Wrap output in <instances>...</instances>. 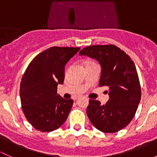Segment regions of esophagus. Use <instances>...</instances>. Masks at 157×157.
<instances>
[{
  "mask_svg": "<svg viewBox=\"0 0 157 157\" xmlns=\"http://www.w3.org/2000/svg\"><path fill=\"white\" fill-rule=\"evenodd\" d=\"M79 99V96H76V97L74 98V100H76V99Z\"/></svg>",
  "mask_w": 157,
  "mask_h": 157,
  "instance_id": "esophagus-1",
  "label": "esophagus"
}]
</instances>
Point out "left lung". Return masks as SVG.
I'll return each instance as SVG.
<instances>
[{"label": "left lung", "instance_id": "left-lung-1", "mask_svg": "<svg viewBox=\"0 0 157 157\" xmlns=\"http://www.w3.org/2000/svg\"><path fill=\"white\" fill-rule=\"evenodd\" d=\"M80 55L94 58L102 71L99 86H108L109 99L105 105L90 99L86 114L92 124L104 133L123 129L133 119L141 98L137 69L131 58L114 45H91Z\"/></svg>", "mask_w": 157, "mask_h": 157}]
</instances>
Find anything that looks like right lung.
Masks as SVG:
<instances>
[{
	"label": "right lung",
	"instance_id": "add662e5",
	"mask_svg": "<svg viewBox=\"0 0 157 157\" xmlns=\"http://www.w3.org/2000/svg\"><path fill=\"white\" fill-rule=\"evenodd\" d=\"M80 49L49 48L36 56L25 71L20 90L22 109L38 131H55L67 119L74 101L59 96L57 87L64 83L65 64Z\"/></svg>",
	"mask_w": 157,
	"mask_h": 157
}]
</instances>
